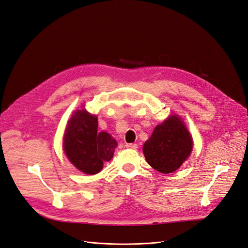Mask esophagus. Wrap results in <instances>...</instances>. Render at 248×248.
Instances as JSON below:
<instances>
[{
    "label": "esophagus",
    "instance_id": "1",
    "mask_svg": "<svg viewBox=\"0 0 248 248\" xmlns=\"http://www.w3.org/2000/svg\"><path fill=\"white\" fill-rule=\"evenodd\" d=\"M125 147L127 149H133V150H137L138 149V145L137 144H126Z\"/></svg>",
    "mask_w": 248,
    "mask_h": 248
}]
</instances>
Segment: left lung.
Listing matches in <instances>:
<instances>
[{
  "mask_svg": "<svg viewBox=\"0 0 248 248\" xmlns=\"http://www.w3.org/2000/svg\"><path fill=\"white\" fill-rule=\"evenodd\" d=\"M192 137L184 122L172 115L155 127L142 147L148 164L163 174L175 172L190 155Z\"/></svg>",
  "mask_w": 248,
  "mask_h": 248,
  "instance_id": "left-lung-1",
  "label": "left lung"
}]
</instances>
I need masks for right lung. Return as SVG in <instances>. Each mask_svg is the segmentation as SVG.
I'll return each instance as SVG.
<instances>
[{
	"instance_id": "right-lung-1",
	"label": "right lung",
	"mask_w": 248,
	"mask_h": 248,
	"mask_svg": "<svg viewBox=\"0 0 248 248\" xmlns=\"http://www.w3.org/2000/svg\"><path fill=\"white\" fill-rule=\"evenodd\" d=\"M97 117L86 109L76 110L63 138L65 155L78 170L87 175L100 172L113 157L116 140L107 132H97Z\"/></svg>"
}]
</instances>
